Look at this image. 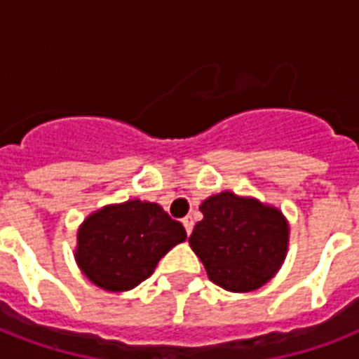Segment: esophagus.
<instances>
[{
    "mask_svg": "<svg viewBox=\"0 0 359 359\" xmlns=\"http://www.w3.org/2000/svg\"><path fill=\"white\" fill-rule=\"evenodd\" d=\"M182 225H184L186 233H188V235H190L191 229H194V219H191V216H186V218L182 219Z\"/></svg>",
    "mask_w": 359,
    "mask_h": 359,
    "instance_id": "esophagus-1",
    "label": "esophagus"
}]
</instances>
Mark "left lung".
<instances>
[{
  "label": "left lung",
  "instance_id": "left-lung-1",
  "mask_svg": "<svg viewBox=\"0 0 359 359\" xmlns=\"http://www.w3.org/2000/svg\"><path fill=\"white\" fill-rule=\"evenodd\" d=\"M188 238L208 279L231 292H250L278 273L287 255L289 224L276 207L222 191L207 197Z\"/></svg>",
  "mask_w": 359,
  "mask_h": 359
}]
</instances>
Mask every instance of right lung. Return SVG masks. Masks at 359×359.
<instances>
[{"label": "right lung", "instance_id": "right-lung-1", "mask_svg": "<svg viewBox=\"0 0 359 359\" xmlns=\"http://www.w3.org/2000/svg\"><path fill=\"white\" fill-rule=\"evenodd\" d=\"M184 240L182 224L160 205L132 199L87 216L78 229L74 257L89 281L123 292L151 278L158 261Z\"/></svg>", "mask_w": 359, "mask_h": 359}]
</instances>
